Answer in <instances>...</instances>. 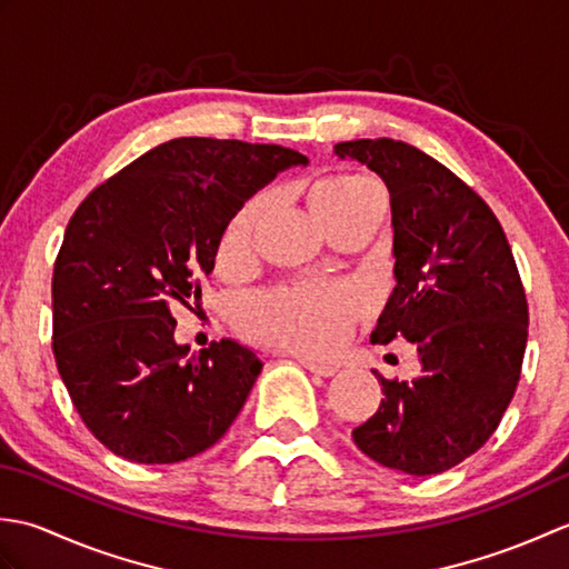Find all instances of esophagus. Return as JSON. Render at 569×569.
Segmentation results:
<instances>
[{"instance_id":"esophagus-1","label":"esophagus","mask_w":569,"mask_h":569,"mask_svg":"<svg viewBox=\"0 0 569 569\" xmlns=\"http://www.w3.org/2000/svg\"><path fill=\"white\" fill-rule=\"evenodd\" d=\"M300 365H303L308 371L316 373V377H325V379H330V377H335V373H337V367H332V365H320V361L300 359Z\"/></svg>"}]
</instances>
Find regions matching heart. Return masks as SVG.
Returning a JSON list of instances; mask_svg holds the SVG:
<instances>
[{"label": "heart", "mask_w": 569, "mask_h": 569, "mask_svg": "<svg viewBox=\"0 0 569 569\" xmlns=\"http://www.w3.org/2000/svg\"><path fill=\"white\" fill-rule=\"evenodd\" d=\"M373 196H383L377 180L361 173H340L322 180L316 190V202L325 217L332 210ZM266 202H269V196L251 198L227 222L220 237V249H217L220 263H234L249 251L253 224H257ZM357 308V296L345 288L291 286L253 298L241 312V320L259 340L298 349V352L322 355L345 340Z\"/></svg>", "instance_id": "heart-1"}]
</instances>
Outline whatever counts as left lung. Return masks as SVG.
<instances>
[{
	"instance_id": "left-lung-1",
	"label": "left lung",
	"mask_w": 569,
	"mask_h": 569,
	"mask_svg": "<svg viewBox=\"0 0 569 569\" xmlns=\"http://www.w3.org/2000/svg\"><path fill=\"white\" fill-rule=\"evenodd\" d=\"M391 192L393 293L371 342L418 347L420 377L389 381L381 406L352 430L373 462L430 477L462 462L499 428L521 377L528 303L497 217L428 153L393 139L335 147Z\"/></svg>"
}]
</instances>
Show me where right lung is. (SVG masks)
<instances>
[{
    "label": "right lung",
    "mask_w": 569,
    "mask_h": 569,
    "mask_svg": "<svg viewBox=\"0 0 569 569\" xmlns=\"http://www.w3.org/2000/svg\"><path fill=\"white\" fill-rule=\"evenodd\" d=\"M303 153L183 137L94 188L53 269V357L82 422L107 450L173 465L208 450L244 406L261 359L234 340L176 342L173 303L200 296L227 222Z\"/></svg>",
    "instance_id": "obj_1"
}]
</instances>
